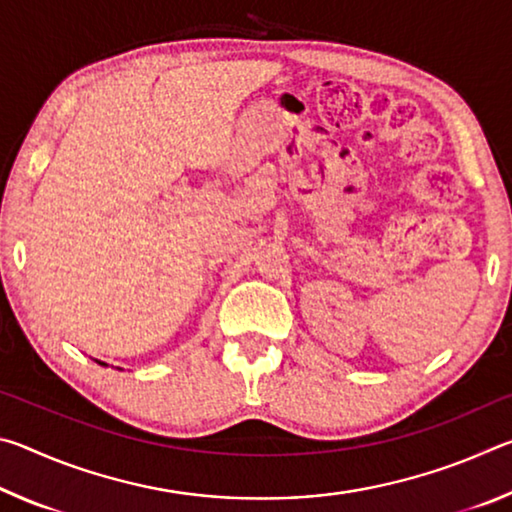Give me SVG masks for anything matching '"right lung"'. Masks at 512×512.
Returning a JSON list of instances; mask_svg holds the SVG:
<instances>
[{"label": "right lung", "mask_w": 512, "mask_h": 512, "mask_svg": "<svg viewBox=\"0 0 512 512\" xmlns=\"http://www.w3.org/2000/svg\"><path fill=\"white\" fill-rule=\"evenodd\" d=\"M94 361H97L99 363V366H108V363H103V361H99V359H94ZM121 370V368H119Z\"/></svg>", "instance_id": "1"}]
</instances>
